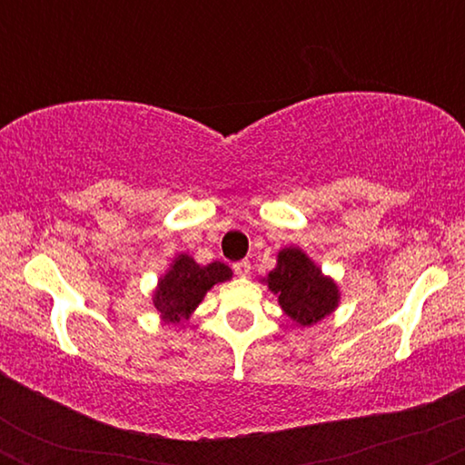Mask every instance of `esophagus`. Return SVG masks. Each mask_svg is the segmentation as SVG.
<instances>
[{
	"instance_id": "obj_1",
	"label": "esophagus",
	"mask_w": 465,
	"mask_h": 465,
	"mask_svg": "<svg viewBox=\"0 0 465 465\" xmlns=\"http://www.w3.org/2000/svg\"><path fill=\"white\" fill-rule=\"evenodd\" d=\"M233 273L240 277H247L251 273V262L249 260H240V262L233 264Z\"/></svg>"
}]
</instances>
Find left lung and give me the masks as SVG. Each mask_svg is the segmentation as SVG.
Returning <instances> with one entry per match:
<instances>
[{
    "label": "left lung",
    "instance_id": "1",
    "mask_svg": "<svg viewBox=\"0 0 465 465\" xmlns=\"http://www.w3.org/2000/svg\"><path fill=\"white\" fill-rule=\"evenodd\" d=\"M266 284L275 292L282 311L300 325H312L334 312L341 292L332 277L297 247H286L277 253V266L266 275Z\"/></svg>",
    "mask_w": 465,
    "mask_h": 465
}]
</instances>
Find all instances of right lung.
Masks as SVG:
<instances>
[{"label": "right lung", "instance_id": "obj_1", "mask_svg": "<svg viewBox=\"0 0 465 465\" xmlns=\"http://www.w3.org/2000/svg\"><path fill=\"white\" fill-rule=\"evenodd\" d=\"M229 277H232V269L227 264L212 262L201 266L188 253H181L165 271V275L159 277L153 303L163 322L181 323L183 319H190V314L196 311L212 286Z\"/></svg>", "mask_w": 465, "mask_h": 465}]
</instances>
